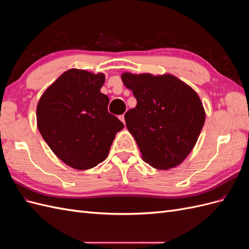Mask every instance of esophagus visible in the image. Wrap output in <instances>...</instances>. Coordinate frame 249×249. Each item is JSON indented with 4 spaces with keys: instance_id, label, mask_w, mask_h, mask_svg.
I'll return each mask as SVG.
<instances>
[{
    "instance_id": "obj_1",
    "label": "esophagus",
    "mask_w": 249,
    "mask_h": 249,
    "mask_svg": "<svg viewBox=\"0 0 249 249\" xmlns=\"http://www.w3.org/2000/svg\"><path fill=\"white\" fill-rule=\"evenodd\" d=\"M119 119L122 120V122L124 123V124H125V120H124V115L123 114V115H119Z\"/></svg>"
}]
</instances>
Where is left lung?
Masks as SVG:
<instances>
[{
    "mask_svg": "<svg viewBox=\"0 0 249 249\" xmlns=\"http://www.w3.org/2000/svg\"><path fill=\"white\" fill-rule=\"evenodd\" d=\"M122 79L137 100L124 119L142 159L157 169L178 166L190 154L205 124L197 93L171 74L124 72Z\"/></svg>",
    "mask_w": 249,
    "mask_h": 249,
    "instance_id": "left-lung-1",
    "label": "left lung"
}]
</instances>
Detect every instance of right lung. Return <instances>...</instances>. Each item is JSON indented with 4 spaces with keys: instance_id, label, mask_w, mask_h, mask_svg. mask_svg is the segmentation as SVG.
<instances>
[{
    "instance_id": "right-lung-1",
    "label": "right lung",
    "mask_w": 249,
    "mask_h": 249,
    "mask_svg": "<svg viewBox=\"0 0 249 249\" xmlns=\"http://www.w3.org/2000/svg\"><path fill=\"white\" fill-rule=\"evenodd\" d=\"M103 73L72 69L44 91L37 105V126L54 154L69 166L85 170L106 159L124 124L108 112L101 92Z\"/></svg>"
}]
</instances>
